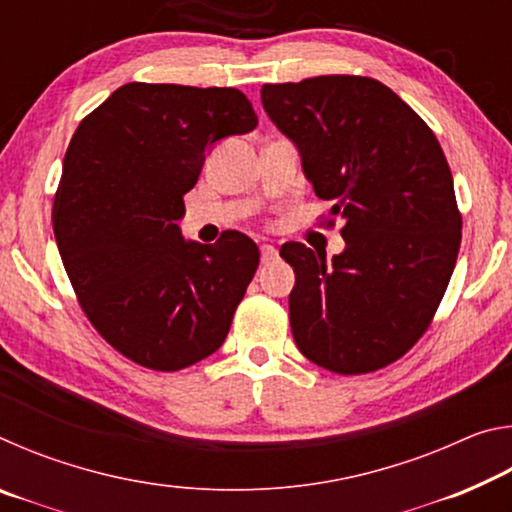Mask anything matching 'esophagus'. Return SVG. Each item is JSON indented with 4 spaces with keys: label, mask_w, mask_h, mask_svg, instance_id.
<instances>
[{
    "label": "esophagus",
    "mask_w": 512,
    "mask_h": 512,
    "mask_svg": "<svg viewBox=\"0 0 512 512\" xmlns=\"http://www.w3.org/2000/svg\"><path fill=\"white\" fill-rule=\"evenodd\" d=\"M273 259H277V248L271 244H264L262 246V264L273 262Z\"/></svg>",
    "instance_id": "obj_1"
}]
</instances>
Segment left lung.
<instances>
[{
    "label": "left lung",
    "instance_id": "obj_1",
    "mask_svg": "<svg viewBox=\"0 0 512 512\" xmlns=\"http://www.w3.org/2000/svg\"><path fill=\"white\" fill-rule=\"evenodd\" d=\"M262 106L343 221L345 248L332 262L298 241L280 248L296 273L298 350L339 375L384 368L429 327L456 266L461 214L445 153L391 88L366 76L264 85Z\"/></svg>",
    "mask_w": 512,
    "mask_h": 512
}]
</instances>
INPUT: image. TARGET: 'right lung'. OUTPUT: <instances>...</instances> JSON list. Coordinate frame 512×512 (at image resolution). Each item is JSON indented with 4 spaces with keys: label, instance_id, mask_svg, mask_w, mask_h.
I'll return each instance as SVG.
<instances>
[{
    "label": "right lung",
    "instance_id": "add662e5",
    "mask_svg": "<svg viewBox=\"0 0 512 512\" xmlns=\"http://www.w3.org/2000/svg\"><path fill=\"white\" fill-rule=\"evenodd\" d=\"M255 126L235 88L128 83L67 146L51 212L60 259L90 323L144 368H187L228 336L259 250L237 230L185 241L178 221L205 155Z\"/></svg>",
    "mask_w": 512,
    "mask_h": 512
}]
</instances>
